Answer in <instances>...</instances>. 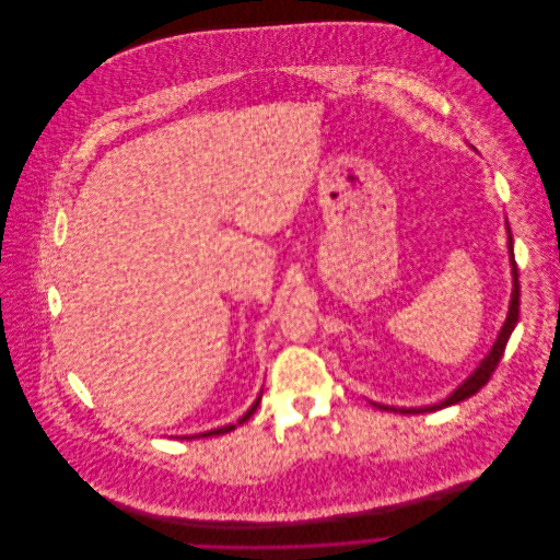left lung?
<instances>
[{
    "label": "left lung",
    "instance_id": "left-lung-1",
    "mask_svg": "<svg viewBox=\"0 0 560 560\" xmlns=\"http://www.w3.org/2000/svg\"><path fill=\"white\" fill-rule=\"evenodd\" d=\"M506 233H509V260H511V273H513V293H511V302H509V313H506V320L491 347V351L480 360L477 371L457 388L453 390L451 397H446L435 405H429V407H390V405H380V402H373L375 407L380 409H386V411H399V413H424V411H435V409H442V407H448V405H455L459 400L470 399L472 395H477L480 388L491 380L500 358L504 355V347L511 338V331L515 329L517 320H520V276H517V265H515V254H513V237H511V229L506 224Z\"/></svg>",
    "mask_w": 560,
    "mask_h": 560
}]
</instances>
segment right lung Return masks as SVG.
Returning a JSON list of instances; mask_svg holds the SVG:
<instances>
[{
	"label": "right lung",
	"mask_w": 560,
	"mask_h": 560,
	"mask_svg": "<svg viewBox=\"0 0 560 560\" xmlns=\"http://www.w3.org/2000/svg\"><path fill=\"white\" fill-rule=\"evenodd\" d=\"M260 397H262V393L258 395V399L252 402V407L243 413L240 418V422L237 424H243L245 420H249V416L256 411V407H258V402H260ZM237 424H229V427H220V429H213V431H207V433H200V435H189V438H211V435H224V433H229V431H233V429H237Z\"/></svg>",
	"instance_id": "1"
}]
</instances>
